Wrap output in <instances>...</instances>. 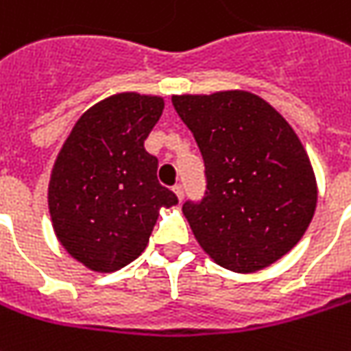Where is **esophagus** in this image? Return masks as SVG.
I'll use <instances>...</instances> for the list:
<instances>
[{
    "label": "esophagus",
    "mask_w": 351,
    "mask_h": 351,
    "mask_svg": "<svg viewBox=\"0 0 351 351\" xmlns=\"http://www.w3.org/2000/svg\"><path fill=\"white\" fill-rule=\"evenodd\" d=\"M173 192H175L176 197H178V199L182 202V197H184V188H182V184H176L175 188H173Z\"/></svg>",
    "instance_id": "obj_1"
}]
</instances>
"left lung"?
<instances>
[{
    "label": "left lung",
    "instance_id": "8db88e82",
    "mask_svg": "<svg viewBox=\"0 0 351 351\" xmlns=\"http://www.w3.org/2000/svg\"><path fill=\"white\" fill-rule=\"evenodd\" d=\"M173 106L206 163L204 199L182 206L197 244L234 273L278 261L317 207L315 173L294 128L244 90L173 95Z\"/></svg>",
    "mask_w": 351,
    "mask_h": 351
}]
</instances>
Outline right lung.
<instances>
[{
  "mask_svg": "<svg viewBox=\"0 0 351 351\" xmlns=\"http://www.w3.org/2000/svg\"><path fill=\"white\" fill-rule=\"evenodd\" d=\"M163 107L159 95H109L76 121L53 163L51 225L66 254L90 271L113 273L134 261L159 209L178 204L144 147Z\"/></svg>",
  "mask_w": 351,
  "mask_h": 351,
  "instance_id": "add662e5",
  "label": "right lung"
}]
</instances>
